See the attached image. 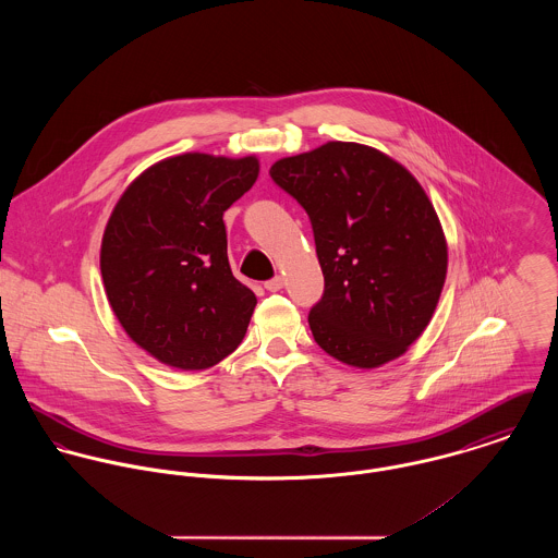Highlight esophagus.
<instances>
[{
    "mask_svg": "<svg viewBox=\"0 0 558 558\" xmlns=\"http://www.w3.org/2000/svg\"><path fill=\"white\" fill-rule=\"evenodd\" d=\"M264 288H266L268 292H279V290L283 288V279H281V277H275V279H270V281H266Z\"/></svg>",
    "mask_w": 558,
    "mask_h": 558,
    "instance_id": "34e87169",
    "label": "esophagus"
}]
</instances>
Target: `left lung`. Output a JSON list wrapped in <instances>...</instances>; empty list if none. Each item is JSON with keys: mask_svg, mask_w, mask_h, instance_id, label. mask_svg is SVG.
Returning <instances> with one entry per match:
<instances>
[{"mask_svg": "<svg viewBox=\"0 0 558 558\" xmlns=\"http://www.w3.org/2000/svg\"><path fill=\"white\" fill-rule=\"evenodd\" d=\"M270 178L314 228L324 296L310 326L319 348L359 369L401 356L434 316L449 262L440 219L418 180L354 142L279 159Z\"/></svg>", "mask_w": 558, "mask_h": 558, "instance_id": "8db88e82", "label": "left lung"}]
</instances>
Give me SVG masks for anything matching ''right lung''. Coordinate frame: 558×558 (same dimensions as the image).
Segmentation results:
<instances>
[{
	"instance_id": "right-lung-1",
	"label": "right lung",
	"mask_w": 558,
	"mask_h": 558,
	"mask_svg": "<svg viewBox=\"0 0 558 558\" xmlns=\"http://www.w3.org/2000/svg\"><path fill=\"white\" fill-rule=\"evenodd\" d=\"M257 173V157H169L126 186L107 221L100 275L109 305L162 365L208 369L246 332L257 299L232 275L223 213Z\"/></svg>"
}]
</instances>
